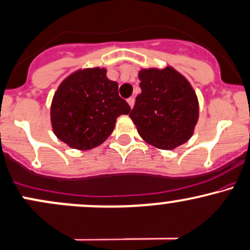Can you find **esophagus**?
Instances as JSON below:
<instances>
[{
  "label": "esophagus",
  "mask_w": 250,
  "mask_h": 250,
  "mask_svg": "<svg viewBox=\"0 0 250 250\" xmlns=\"http://www.w3.org/2000/svg\"><path fill=\"white\" fill-rule=\"evenodd\" d=\"M127 102H128V104H129V106L131 109H133V106H134V103H135V100H134L133 97H130V98H128L127 100Z\"/></svg>",
  "instance_id": "34e87169"
}]
</instances>
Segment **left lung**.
<instances>
[{"label": "left lung", "mask_w": 250, "mask_h": 250, "mask_svg": "<svg viewBox=\"0 0 250 250\" xmlns=\"http://www.w3.org/2000/svg\"><path fill=\"white\" fill-rule=\"evenodd\" d=\"M141 94L129 117L139 135L159 149L171 150L192 138L199 119L196 91L172 66L140 68Z\"/></svg>", "instance_id": "obj_1"}]
</instances>
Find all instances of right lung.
<instances>
[{
	"label": "right lung",
	"instance_id": "right-lung-1",
	"mask_svg": "<svg viewBox=\"0 0 250 250\" xmlns=\"http://www.w3.org/2000/svg\"><path fill=\"white\" fill-rule=\"evenodd\" d=\"M130 106L119 96V84L106 77L105 67L79 68L68 75L54 92L51 125L68 147L89 150L102 145L120 115Z\"/></svg>",
	"mask_w": 250,
	"mask_h": 250
}]
</instances>
